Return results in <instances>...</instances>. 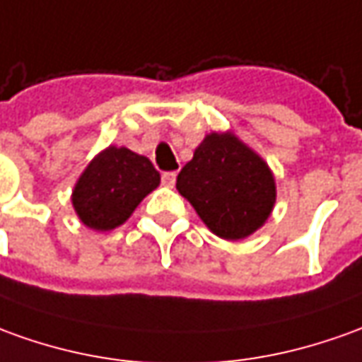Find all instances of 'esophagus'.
Masks as SVG:
<instances>
[{"label": "esophagus", "instance_id": "1", "mask_svg": "<svg viewBox=\"0 0 362 362\" xmlns=\"http://www.w3.org/2000/svg\"><path fill=\"white\" fill-rule=\"evenodd\" d=\"M175 179H177L175 171H165V173L161 175V181H163V185H165V187L175 185Z\"/></svg>", "mask_w": 362, "mask_h": 362}]
</instances>
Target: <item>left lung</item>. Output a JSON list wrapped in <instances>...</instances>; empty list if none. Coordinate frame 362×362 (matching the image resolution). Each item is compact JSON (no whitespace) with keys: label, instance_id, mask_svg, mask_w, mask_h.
Segmentation results:
<instances>
[{"label":"left lung","instance_id":"left-lung-1","mask_svg":"<svg viewBox=\"0 0 362 362\" xmlns=\"http://www.w3.org/2000/svg\"><path fill=\"white\" fill-rule=\"evenodd\" d=\"M177 191L224 240H240L268 221L276 181L268 163L233 132L209 134L177 175Z\"/></svg>","mask_w":362,"mask_h":362}]
</instances>
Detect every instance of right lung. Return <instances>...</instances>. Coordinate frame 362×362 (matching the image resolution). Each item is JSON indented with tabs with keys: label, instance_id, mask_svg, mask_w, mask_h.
Listing matches in <instances>:
<instances>
[{
	"label": "right lung",
	"instance_id": "right-lung-1",
	"mask_svg": "<svg viewBox=\"0 0 362 362\" xmlns=\"http://www.w3.org/2000/svg\"><path fill=\"white\" fill-rule=\"evenodd\" d=\"M159 173L148 157L110 146L92 159L72 191V206L92 230H112L129 218L136 206L159 185Z\"/></svg>",
	"mask_w": 362,
	"mask_h": 362
}]
</instances>
